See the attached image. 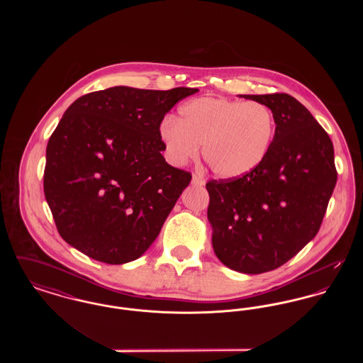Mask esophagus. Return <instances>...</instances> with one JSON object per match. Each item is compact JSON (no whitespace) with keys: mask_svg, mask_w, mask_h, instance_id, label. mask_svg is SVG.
Returning a JSON list of instances; mask_svg holds the SVG:
<instances>
[{"mask_svg":"<svg viewBox=\"0 0 363 363\" xmlns=\"http://www.w3.org/2000/svg\"><path fill=\"white\" fill-rule=\"evenodd\" d=\"M191 185L193 186H203V185H206V181L200 174H194L191 177Z\"/></svg>","mask_w":363,"mask_h":363,"instance_id":"34e87169","label":"esophagus"}]
</instances>
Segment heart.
<instances>
[{"mask_svg":"<svg viewBox=\"0 0 363 363\" xmlns=\"http://www.w3.org/2000/svg\"><path fill=\"white\" fill-rule=\"evenodd\" d=\"M178 121L166 118L159 136L174 164H185L199 154L222 178H241L255 172L269 154L277 121L259 102L204 96L182 104Z\"/></svg>","mask_w":363,"mask_h":363,"instance_id":"b5f03b06","label":"heart"}]
</instances>
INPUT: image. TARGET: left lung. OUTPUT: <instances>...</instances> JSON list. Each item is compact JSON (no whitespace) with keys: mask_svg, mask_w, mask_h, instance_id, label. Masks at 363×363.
<instances>
[{"mask_svg":"<svg viewBox=\"0 0 363 363\" xmlns=\"http://www.w3.org/2000/svg\"><path fill=\"white\" fill-rule=\"evenodd\" d=\"M240 96L272 110L275 138L255 172L208 182L207 216L216 257L253 275L277 269L315 237L337 173L328 133L303 104L289 94Z\"/></svg>","mask_w":363,"mask_h":363,"instance_id":"obj_1","label":"left lung"}]
</instances>
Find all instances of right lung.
I'll use <instances>...</instances> for the list:
<instances>
[{"label": "right lung", "mask_w": 363, "mask_h": 363, "mask_svg": "<svg viewBox=\"0 0 363 363\" xmlns=\"http://www.w3.org/2000/svg\"><path fill=\"white\" fill-rule=\"evenodd\" d=\"M197 91L111 86L70 104L48 143L43 175L64 241L114 265L145 253L191 179L160 154L159 126Z\"/></svg>", "instance_id": "1"}]
</instances>
